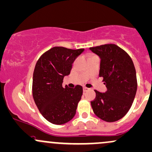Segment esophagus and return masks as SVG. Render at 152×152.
Segmentation results:
<instances>
[{
  "mask_svg": "<svg viewBox=\"0 0 152 152\" xmlns=\"http://www.w3.org/2000/svg\"><path fill=\"white\" fill-rule=\"evenodd\" d=\"M88 90H89V88H88L83 87V91H84V92H86V91H88Z\"/></svg>",
  "mask_w": 152,
  "mask_h": 152,
  "instance_id": "1",
  "label": "esophagus"
}]
</instances>
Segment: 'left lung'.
<instances>
[{
	"instance_id": "obj_1",
	"label": "left lung",
	"mask_w": 152,
	"mask_h": 152,
	"mask_svg": "<svg viewBox=\"0 0 152 152\" xmlns=\"http://www.w3.org/2000/svg\"><path fill=\"white\" fill-rule=\"evenodd\" d=\"M90 50L101 58L99 77L107 91L95 90L91 102L94 114L104 121L112 122L122 118L131 107L137 91L136 72L128 53L115 44L91 47Z\"/></svg>"
}]
</instances>
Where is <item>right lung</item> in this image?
Returning a JSON list of instances; mask_svg holds the SVG:
<instances>
[{
	"label": "right lung",
	"mask_w": 152,
	"mask_h": 152,
	"mask_svg": "<svg viewBox=\"0 0 152 152\" xmlns=\"http://www.w3.org/2000/svg\"><path fill=\"white\" fill-rule=\"evenodd\" d=\"M84 50L56 46L37 60L33 72L32 96L44 118L54 125L66 123L76 114L83 95L81 86H62L64 77L70 74L72 64Z\"/></svg>",
	"instance_id": "right-lung-1"
}]
</instances>
